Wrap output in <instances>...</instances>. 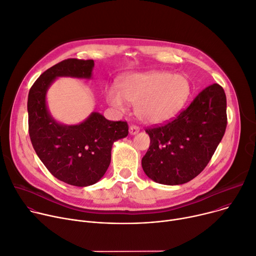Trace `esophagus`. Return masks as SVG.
<instances>
[{
  "mask_svg": "<svg viewBox=\"0 0 256 256\" xmlns=\"http://www.w3.org/2000/svg\"><path fill=\"white\" fill-rule=\"evenodd\" d=\"M139 132H140L139 126H134V124H132V126H130V134H138Z\"/></svg>",
  "mask_w": 256,
  "mask_h": 256,
  "instance_id": "1",
  "label": "esophagus"
}]
</instances>
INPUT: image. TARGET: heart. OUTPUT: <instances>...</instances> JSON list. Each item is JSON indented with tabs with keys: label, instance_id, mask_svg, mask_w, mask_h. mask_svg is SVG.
I'll use <instances>...</instances> for the list:
<instances>
[{
	"label": "heart",
	"instance_id": "obj_1",
	"mask_svg": "<svg viewBox=\"0 0 256 256\" xmlns=\"http://www.w3.org/2000/svg\"><path fill=\"white\" fill-rule=\"evenodd\" d=\"M190 92V83L184 76L151 71L124 77L119 83V92L110 88L107 98L119 110L126 108V100L136 105V114L142 122L158 124L173 118L182 109Z\"/></svg>",
	"mask_w": 256,
	"mask_h": 256
}]
</instances>
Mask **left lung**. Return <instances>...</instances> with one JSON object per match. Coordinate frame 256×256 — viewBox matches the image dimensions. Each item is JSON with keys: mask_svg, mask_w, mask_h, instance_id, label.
Segmentation results:
<instances>
[{"mask_svg": "<svg viewBox=\"0 0 256 256\" xmlns=\"http://www.w3.org/2000/svg\"><path fill=\"white\" fill-rule=\"evenodd\" d=\"M228 124L226 96L214 83L173 120L146 128L150 146L142 158L145 174L160 184L179 185L206 168Z\"/></svg>", "mask_w": 256, "mask_h": 256, "instance_id": "obj_1", "label": "left lung"}]
</instances>
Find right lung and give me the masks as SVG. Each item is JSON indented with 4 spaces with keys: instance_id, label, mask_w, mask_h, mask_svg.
<instances>
[{
    "instance_id": "right-lung-1",
    "label": "right lung",
    "mask_w": 256,
    "mask_h": 256,
    "mask_svg": "<svg viewBox=\"0 0 256 256\" xmlns=\"http://www.w3.org/2000/svg\"><path fill=\"white\" fill-rule=\"evenodd\" d=\"M92 60L68 58L49 68L28 92V134L37 156L58 180L74 186L96 183L106 173L115 141L128 134L126 122H111L92 112L76 126H64L51 117L46 92L58 77H92Z\"/></svg>"
}]
</instances>
